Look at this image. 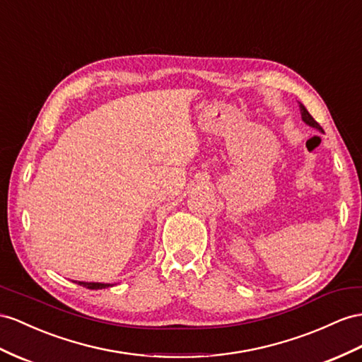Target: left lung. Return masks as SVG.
<instances>
[{
	"label": "left lung",
	"mask_w": 362,
	"mask_h": 362,
	"mask_svg": "<svg viewBox=\"0 0 362 362\" xmlns=\"http://www.w3.org/2000/svg\"><path fill=\"white\" fill-rule=\"evenodd\" d=\"M300 111H301V117H303V120L308 125H310V127H313V128H317V129H320V132H322V128H321V125L317 122V120H315L312 116H310V113L308 110H305V107L303 105V104H300Z\"/></svg>",
	"instance_id": "8db88e82"
}]
</instances>
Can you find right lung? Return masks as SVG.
<instances>
[{
  "instance_id": "right-lung-1",
  "label": "right lung",
  "mask_w": 362,
  "mask_h": 362,
  "mask_svg": "<svg viewBox=\"0 0 362 362\" xmlns=\"http://www.w3.org/2000/svg\"><path fill=\"white\" fill-rule=\"evenodd\" d=\"M78 284L87 287V289H105V287H110V284H104V283H84V281H78Z\"/></svg>"
}]
</instances>
